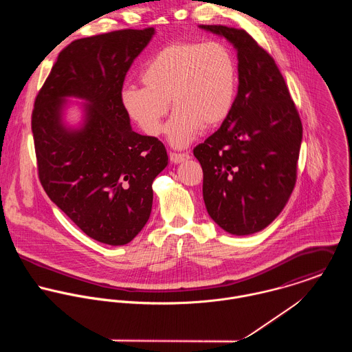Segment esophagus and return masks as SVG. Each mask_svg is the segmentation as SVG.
<instances>
[{
  "label": "esophagus",
  "mask_w": 352,
  "mask_h": 352,
  "mask_svg": "<svg viewBox=\"0 0 352 352\" xmlns=\"http://www.w3.org/2000/svg\"><path fill=\"white\" fill-rule=\"evenodd\" d=\"M169 158L173 164H180V162H184L190 158V154L188 153H176V151H170L169 153Z\"/></svg>",
  "instance_id": "1"
}]
</instances>
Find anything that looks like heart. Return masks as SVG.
Returning <instances> with one entry per match:
<instances>
[{
  "instance_id": "1",
  "label": "heart",
  "mask_w": 352,
  "mask_h": 352,
  "mask_svg": "<svg viewBox=\"0 0 352 352\" xmlns=\"http://www.w3.org/2000/svg\"><path fill=\"white\" fill-rule=\"evenodd\" d=\"M145 88L126 87L120 101L148 135L162 131L169 101L175 112L166 126L175 146L190 144L201 129L218 127L229 116L237 95L234 54L221 42L170 43L157 51L141 73Z\"/></svg>"
}]
</instances>
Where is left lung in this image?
Wrapping results in <instances>:
<instances>
[{
  "mask_svg": "<svg viewBox=\"0 0 352 352\" xmlns=\"http://www.w3.org/2000/svg\"><path fill=\"white\" fill-rule=\"evenodd\" d=\"M237 49L234 105L194 155L203 169L208 215L225 232L247 236L267 228L297 182L302 122L274 58L241 28L201 25Z\"/></svg>",
  "mask_w": 352,
  "mask_h": 352,
  "instance_id": "obj_1",
  "label": "left lung"
}]
</instances>
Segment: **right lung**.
<instances>
[{
    "label": "right lung",
    "instance_id": "add662e5",
    "mask_svg": "<svg viewBox=\"0 0 352 352\" xmlns=\"http://www.w3.org/2000/svg\"><path fill=\"white\" fill-rule=\"evenodd\" d=\"M153 34V27L127 28L72 42L59 52L32 109L42 187L87 236L108 245H124L142 230L153 180L168 164L164 144L133 131L120 101L126 74ZM66 96L90 101L80 132L60 123Z\"/></svg>",
    "mask_w": 352,
    "mask_h": 352
}]
</instances>
